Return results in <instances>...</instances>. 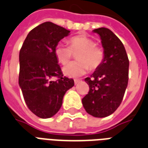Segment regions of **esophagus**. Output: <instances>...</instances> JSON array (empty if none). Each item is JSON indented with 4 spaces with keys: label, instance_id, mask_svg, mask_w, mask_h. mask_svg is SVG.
Returning <instances> with one entry per match:
<instances>
[{
    "label": "esophagus",
    "instance_id": "obj_1",
    "mask_svg": "<svg viewBox=\"0 0 148 148\" xmlns=\"http://www.w3.org/2000/svg\"><path fill=\"white\" fill-rule=\"evenodd\" d=\"M80 82V80H78V79H74V84H77L78 82Z\"/></svg>",
    "mask_w": 148,
    "mask_h": 148
}]
</instances>
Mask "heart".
<instances>
[{
    "label": "heart",
    "instance_id": "b5f03b06",
    "mask_svg": "<svg viewBox=\"0 0 148 148\" xmlns=\"http://www.w3.org/2000/svg\"><path fill=\"white\" fill-rule=\"evenodd\" d=\"M69 46L59 42L54 49L56 59L61 64H66L71 60L74 53H77V59L64 66L63 71L69 77H78L88 69L95 70L101 66L105 60L103 48L97 46L95 42L86 36H75L69 39Z\"/></svg>",
    "mask_w": 148,
    "mask_h": 148
}]
</instances>
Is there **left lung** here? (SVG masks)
<instances>
[{"mask_svg": "<svg viewBox=\"0 0 148 148\" xmlns=\"http://www.w3.org/2000/svg\"><path fill=\"white\" fill-rule=\"evenodd\" d=\"M93 32L101 37L105 60L84 79L89 92L82 104L88 114L102 118L113 113L121 104L129 79V59L123 42L111 30L99 28Z\"/></svg>", "mask_w": 148, "mask_h": 148, "instance_id": "1", "label": "left lung"}]
</instances>
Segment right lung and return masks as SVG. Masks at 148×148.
Listing matches in <instances>:
<instances>
[{
    "label": "right lung",
    "mask_w": 148,
    "mask_h": 148,
    "mask_svg": "<svg viewBox=\"0 0 148 148\" xmlns=\"http://www.w3.org/2000/svg\"><path fill=\"white\" fill-rule=\"evenodd\" d=\"M69 33L47 21L29 32L20 49L19 86L28 108L42 119L59 111L64 95L74 85L73 79L64 77L54 53L56 44Z\"/></svg>",
    "instance_id": "right-lung-1"
}]
</instances>
